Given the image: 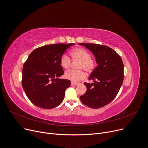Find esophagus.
Returning <instances> with one entry per match:
<instances>
[{"label":"esophagus","mask_w":148,"mask_h":148,"mask_svg":"<svg viewBox=\"0 0 148 148\" xmlns=\"http://www.w3.org/2000/svg\"><path fill=\"white\" fill-rule=\"evenodd\" d=\"M71 85H74V86H76V85H79L80 83H77V82H71Z\"/></svg>","instance_id":"obj_1"}]
</instances>
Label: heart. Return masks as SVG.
<instances>
[{
  "label": "heart",
  "mask_w": 148,
  "mask_h": 148,
  "mask_svg": "<svg viewBox=\"0 0 148 148\" xmlns=\"http://www.w3.org/2000/svg\"><path fill=\"white\" fill-rule=\"evenodd\" d=\"M71 57L73 60H79L77 68L79 69H70L65 73V78L72 82H79L85 77V73H92L95 68L96 63L92 59L89 51L84 48H77L71 52ZM61 66L64 69H68L71 65V60L66 54H63L60 59Z\"/></svg>",
  "instance_id": "b5f03b06"
}]
</instances>
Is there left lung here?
Instances as JSON below:
<instances>
[{
	"label": "left lung",
	"mask_w": 148,
	"mask_h": 148,
	"mask_svg": "<svg viewBox=\"0 0 148 148\" xmlns=\"http://www.w3.org/2000/svg\"><path fill=\"white\" fill-rule=\"evenodd\" d=\"M93 53L98 66L89 76L94 83H84L87 90L80 100L87 106L97 109L105 106L116 97L123 83V63L112 48L94 43H79Z\"/></svg>",
	"instance_id": "obj_1"
}]
</instances>
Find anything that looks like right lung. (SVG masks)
<instances>
[{"mask_svg": "<svg viewBox=\"0 0 148 148\" xmlns=\"http://www.w3.org/2000/svg\"><path fill=\"white\" fill-rule=\"evenodd\" d=\"M74 43L47 45L35 49L23 64L22 85L34 105L52 109L62 102L71 82L58 77L64 74L61 56Z\"/></svg>", "mask_w": 148, "mask_h": 148, "instance_id": "1", "label": "right lung"}]
</instances>
